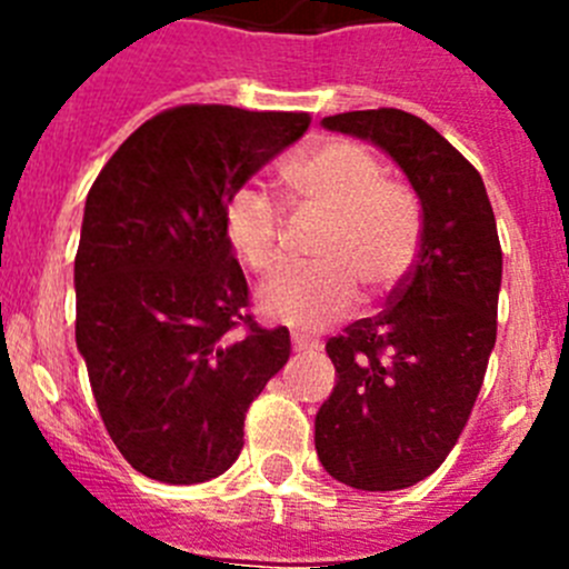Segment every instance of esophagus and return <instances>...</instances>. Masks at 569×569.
Wrapping results in <instances>:
<instances>
[{
	"label": "esophagus",
	"mask_w": 569,
	"mask_h": 569,
	"mask_svg": "<svg viewBox=\"0 0 569 569\" xmlns=\"http://www.w3.org/2000/svg\"><path fill=\"white\" fill-rule=\"evenodd\" d=\"M316 347H319V341L305 339V336L293 333V350H296V353H313Z\"/></svg>",
	"instance_id": "34e87169"
}]
</instances>
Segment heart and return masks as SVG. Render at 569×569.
Here are the masks:
<instances>
[{
	"mask_svg": "<svg viewBox=\"0 0 569 569\" xmlns=\"http://www.w3.org/2000/svg\"><path fill=\"white\" fill-rule=\"evenodd\" d=\"M281 179L305 208L328 216L313 244L316 264L296 268L261 290L259 308L270 321L313 333L345 319L359 289L385 296L401 284L419 253L421 213L405 184L387 179L376 153L356 142L330 139L296 156ZM224 236L256 276L284 261L281 213L256 184H241L224 202Z\"/></svg>",
	"mask_w": 569,
	"mask_h": 569,
	"instance_id": "b5f03b06",
	"label": "heart"
}]
</instances>
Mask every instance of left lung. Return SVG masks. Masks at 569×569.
<instances>
[{
  "label": "left lung",
  "mask_w": 569,
  "mask_h": 569,
  "mask_svg": "<svg viewBox=\"0 0 569 569\" xmlns=\"http://www.w3.org/2000/svg\"><path fill=\"white\" fill-rule=\"evenodd\" d=\"M385 150L421 202V244L390 308L328 341L336 387L316 453L356 490H405L439 470L465 430L496 345L501 244L479 170L425 119L396 108L325 116Z\"/></svg>",
  "instance_id": "left-lung-1"
}]
</instances>
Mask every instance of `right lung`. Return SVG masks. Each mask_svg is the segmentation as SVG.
I'll return each instance as SVG.
<instances>
[{"label": "right lung", "mask_w": 569, "mask_h": 569, "mask_svg": "<svg viewBox=\"0 0 569 569\" xmlns=\"http://www.w3.org/2000/svg\"><path fill=\"white\" fill-rule=\"evenodd\" d=\"M308 124V113L182 104L133 130L90 188L73 261L77 347L110 439L148 479L222 476L250 401L288 365V328L244 313L222 216Z\"/></svg>", "instance_id": "right-lung-1"}]
</instances>
